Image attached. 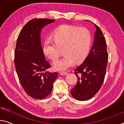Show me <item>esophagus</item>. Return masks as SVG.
Wrapping results in <instances>:
<instances>
[{"mask_svg": "<svg viewBox=\"0 0 124 124\" xmlns=\"http://www.w3.org/2000/svg\"><path fill=\"white\" fill-rule=\"evenodd\" d=\"M60 74L61 76H64V75H67V72H60Z\"/></svg>", "mask_w": 124, "mask_h": 124, "instance_id": "esophagus-1", "label": "esophagus"}]
</instances>
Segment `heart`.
I'll return each mask as SVG.
<instances>
[{"mask_svg": "<svg viewBox=\"0 0 124 124\" xmlns=\"http://www.w3.org/2000/svg\"><path fill=\"white\" fill-rule=\"evenodd\" d=\"M92 42L91 33L85 27L68 25L60 26L54 31L53 41H45L44 52L52 61H55L63 49L64 56L54 63L56 70H65L74 63L82 62L89 53Z\"/></svg>", "mask_w": 124, "mask_h": 124, "instance_id": "1", "label": "heart"}]
</instances>
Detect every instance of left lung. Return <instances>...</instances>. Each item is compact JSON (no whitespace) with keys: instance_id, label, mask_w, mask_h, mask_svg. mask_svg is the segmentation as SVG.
Listing matches in <instances>:
<instances>
[{"instance_id":"1","label":"left lung","mask_w":124,"mask_h":124,"mask_svg":"<svg viewBox=\"0 0 124 124\" xmlns=\"http://www.w3.org/2000/svg\"><path fill=\"white\" fill-rule=\"evenodd\" d=\"M94 25L96 31L93 46L84 62L74 70L78 81L70 90L73 98L79 101H88L95 95L101 89L106 74L108 60L107 43L101 29Z\"/></svg>"}]
</instances>
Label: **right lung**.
<instances>
[{"label": "right lung", "mask_w": 124, "mask_h": 124, "mask_svg": "<svg viewBox=\"0 0 124 124\" xmlns=\"http://www.w3.org/2000/svg\"><path fill=\"white\" fill-rule=\"evenodd\" d=\"M51 19H35L20 31L15 50L14 64L20 82L25 92L35 99H43L51 93L57 72L45 58L41 43V32L45 26L54 22Z\"/></svg>", "instance_id": "1"}]
</instances>
